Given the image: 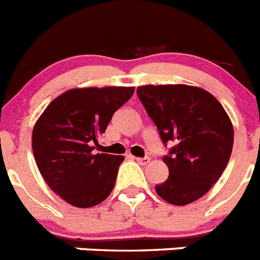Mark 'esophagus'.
I'll return each instance as SVG.
<instances>
[{
    "mask_svg": "<svg viewBox=\"0 0 260 260\" xmlns=\"http://www.w3.org/2000/svg\"><path fill=\"white\" fill-rule=\"evenodd\" d=\"M134 159L138 161L139 164H142V166H146V164L150 163V157H134Z\"/></svg>",
    "mask_w": 260,
    "mask_h": 260,
    "instance_id": "1",
    "label": "esophagus"
}]
</instances>
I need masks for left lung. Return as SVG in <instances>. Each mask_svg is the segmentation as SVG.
<instances>
[{
	"label": "left lung",
	"instance_id": "left-lung-1",
	"mask_svg": "<svg viewBox=\"0 0 260 260\" xmlns=\"http://www.w3.org/2000/svg\"><path fill=\"white\" fill-rule=\"evenodd\" d=\"M139 100L160 138L176 143L163 157L170 176L155 187L172 205H188L213 187L229 161L234 128L218 100L208 90L185 84L142 85Z\"/></svg>",
	"mask_w": 260,
	"mask_h": 260
}]
</instances>
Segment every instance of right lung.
Segmentation results:
<instances>
[{
    "label": "right lung",
    "mask_w": 260,
    "mask_h": 260,
    "mask_svg": "<svg viewBox=\"0 0 260 260\" xmlns=\"http://www.w3.org/2000/svg\"><path fill=\"white\" fill-rule=\"evenodd\" d=\"M134 86H89L61 93L32 128V151L48 187L76 208H90L112 193L125 157L93 148Z\"/></svg>",
    "instance_id": "add662e5"
}]
</instances>
